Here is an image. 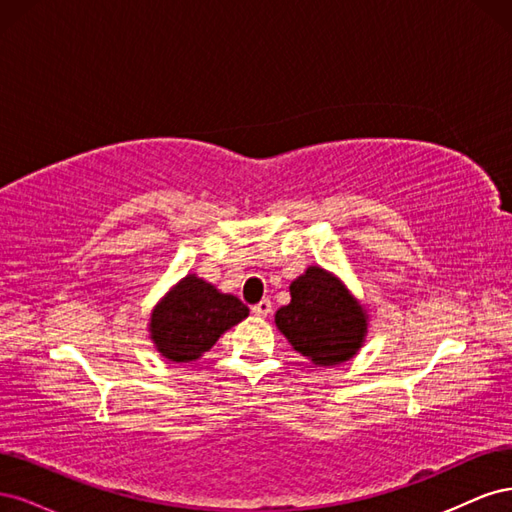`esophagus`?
<instances>
[{
  "label": "esophagus",
  "mask_w": 512,
  "mask_h": 512,
  "mask_svg": "<svg viewBox=\"0 0 512 512\" xmlns=\"http://www.w3.org/2000/svg\"><path fill=\"white\" fill-rule=\"evenodd\" d=\"M252 312H254L256 316H260V318L269 316V314H271V301H269V299H262V301H258V303L252 307Z\"/></svg>",
  "instance_id": "34e87169"
}]
</instances>
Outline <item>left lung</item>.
Masks as SVG:
<instances>
[{"label": "left lung", "instance_id": "left-lung-1", "mask_svg": "<svg viewBox=\"0 0 512 512\" xmlns=\"http://www.w3.org/2000/svg\"><path fill=\"white\" fill-rule=\"evenodd\" d=\"M369 316L339 277L318 265L290 284V303L275 312V327L318 367H335L359 354Z\"/></svg>", "mask_w": 512, "mask_h": 512}]
</instances>
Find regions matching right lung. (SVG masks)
<instances>
[{"label": "right lung", "mask_w": 512, "mask_h": 512, "mask_svg": "<svg viewBox=\"0 0 512 512\" xmlns=\"http://www.w3.org/2000/svg\"><path fill=\"white\" fill-rule=\"evenodd\" d=\"M247 316L250 309L235 294L220 292L203 277L188 273L151 309L147 329L153 348L164 359L190 363Z\"/></svg>", "instance_id": "1"}]
</instances>
